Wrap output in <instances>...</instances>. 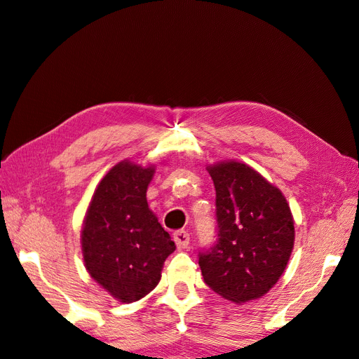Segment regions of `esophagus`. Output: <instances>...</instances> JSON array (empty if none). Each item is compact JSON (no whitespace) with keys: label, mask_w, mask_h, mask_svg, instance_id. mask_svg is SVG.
Returning <instances> with one entry per match:
<instances>
[{"label":"esophagus","mask_w":359,"mask_h":359,"mask_svg":"<svg viewBox=\"0 0 359 359\" xmlns=\"http://www.w3.org/2000/svg\"><path fill=\"white\" fill-rule=\"evenodd\" d=\"M173 241H175V244L180 250L187 248V245L190 244V235L186 231H178L173 233Z\"/></svg>","instance_id":"esophagus-1"}]
</instances>
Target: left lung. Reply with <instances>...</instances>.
Here are the masks:
<instances>
[{
  "mask_svg": "<svg viewBox=\"0 0 359 359\" xmlns=\"http://www.w3.org/2000/svg\"><path fill=\"white\" fill-rule=\"evenodd\" d=\"M208 172L219 238L199 252L205 283L236 304L264 297L285 273L295 241L287 201L244 163H217Z\"/></svg>",
  "mask_w": 359,
  "mask_h": 359,
  "instance_id": "8db88e82",
  "label": "left lung"
}]
</instances>
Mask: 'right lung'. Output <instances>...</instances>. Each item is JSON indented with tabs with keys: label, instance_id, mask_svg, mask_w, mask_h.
Listing matches in <instances>:
<instances>
[{
	"label": "right lung",
	"instance_id": "1",
	"mask_svg": "<svg viewBox=\"0 0 359 359\" xmlns=\"http://www.w3.org/2000/svg\"><path fill=\"white\" fill-rule=\"evenodd\" d=\"M154 166L119 161L97 186L82 227L83 262L114 298L135 302L160 281L175 243L148 208Z\"/></svg>",
	"mask_w": 359,
	"mask_h": 359
}]
</instances>
